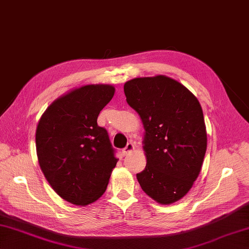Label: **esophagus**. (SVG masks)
<instances>
[{
  "mask_svg": "<svg viewBox=\"0 0 249 249\" xmlns=\"http://www.w3.org/2000/svg\"><path fill=\"white\" fill-rule=\"evenodd\" d=\"M134 149H135V144L130 141V142H128L127 145H126L123 150H122V152H123L124 155H127L131 151H134Z\"/></svg>",
  "mask_w": 249,
  "mask_h": 249,
  "instance_id": "esophagus-1",
  "label": "esophagus"
}]
</instances>
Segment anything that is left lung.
I'll return each instance as SVG.
<instances>
[{
	"label": "left lung",
	"instance_id": "obj_1",
	"mask_svg": "<svg viewBox=\"0 0 249 249\" xmlns=\"http://www.w3.org/2000/svg\"><path fill=\"white\" fill-rule=\"evenodd\" d=\"M124 93L145 129L146 166L137 179L158 203L176 202L189 192L202 167L206 151L202 108L187 88L161 75L129 80Z\"/></svg>",
	"mask_w": 249,
	"mask_h": 249
}]
</instances>
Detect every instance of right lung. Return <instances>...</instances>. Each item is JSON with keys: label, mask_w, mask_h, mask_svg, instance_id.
<instances>
[{"label": "right lung", "mask_w": 249, "mask_h": 249, "mask_svg": "<svg viewBox=\"0 0 249 249\" xmlns=\"http://www.w3.org/2000/svg\"><path fill=\"white\" fill-rule=\"evenodd\" d=\"M114 91L109 84L72 89L54 100L37 125L41 171L54 192L72 204L87 205L102 197L118 162L107 130L97 125Z\"/></svg>", "instance_id": "obj_1"}]
</instances>
